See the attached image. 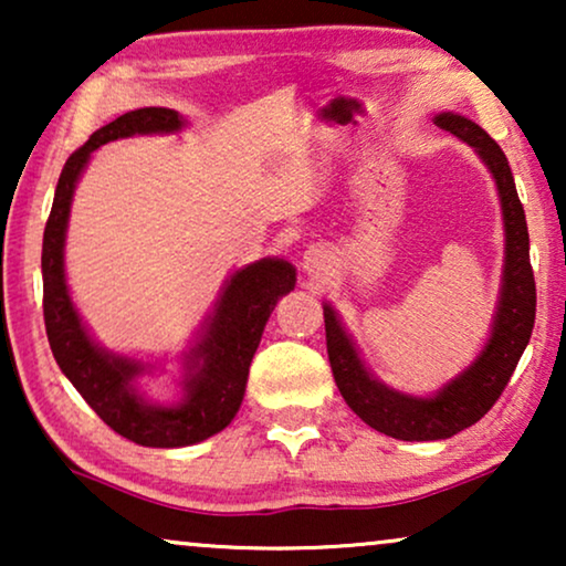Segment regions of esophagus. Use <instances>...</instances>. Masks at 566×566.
<instances>
[{
	"mask_svg": "<svg viewBox=\"0 0 566 566\" xmlns=\"http://www.w3.org/2000/svg\"><path fill=\"white\" fill-rule=\"evenodd\" d=\"M329 268H332V258L324 247H308L304 252V270L308 275L322 277L329 273Z\"/></svg>",
	"mask_w": 566,
	"mask_h": 566,
	"instance_id": "34e87169",
	"label": "esophagus"
}]
</instances>
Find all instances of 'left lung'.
Returning <instances> with one entry per match:
<instances>
[{
    "instance_id": "1",
    "label": "left lung",
    "mask_w": 566,
    "mask_h": 566,
    "mask_svg": "<svg viewBox=\"0 0 566 566\" xmlns=\"http://www.w3.org/2000/svg\"><path fill=\"white\" fill-rule=\"evenodd\" d=\"M436 126L461 138L490 169L500 196L505 227V260H502L500 296L494 306L490 337L461 374L446 381L436 394L417 397L386 386L370 374L358 345L345 329L335 306L324 301V329L335 384L347 407L370 428L397 440H446L471 428L500 399L510 376L528 345L536 322V283L531 270L528 223L517 198L507 157L484 128L459 113H438Z\"/></svg>"
}]
</instances>
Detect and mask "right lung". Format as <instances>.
Listing matches in <instances>:
<instances>
[{"instance_id":"1","label":"right lung","mask_w":566,"mask_h":566,"mask_svg":"<svg viewBox=\"0 0 566 566\" xmlns=\"http://www.w3.org/2000/svg\"><path fill=\"white\" fill-rule=\"evenodd\" d=\"M185 126L188 120L169 107H138L97 128L61 169L43 231V316L53 358L107 428L146 448L196 446L234 420L262 329L277 298L296 285V268L281 258H262L234 270L203 327L177 358L180 378L172 401L146 397L138 384L161 363L113 353L90 335L69 293L64 262L76 182L87 169L92 151L103 144L130 136L180 134Z\"/></svg>"}]
</instances>
